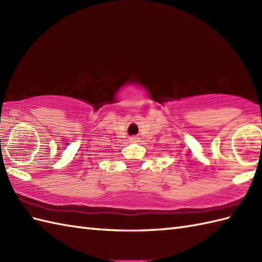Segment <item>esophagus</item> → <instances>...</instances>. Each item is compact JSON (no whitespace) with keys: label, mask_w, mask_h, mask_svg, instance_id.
Segmentation results:
<instances>
[{"label":"esophagus","mask_w":262,"mask_h":262,"mask_svg":"<svg viewBox=\"0 0 262 262\" xmlns=\"http://www.w3.org/2000/svg\"><path fill=\"white\" fill-rule=\"evenodd\" d=\"M130 140H132L133 142H136V141L138 140V138H137V137H133V138H130Z\"/></svg>","instance_id":"esophagus-1"}]
</instances>
